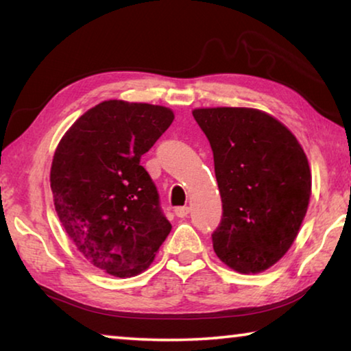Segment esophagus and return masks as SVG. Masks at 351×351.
Segmentation results:
<instances>
[{
  "mask_svg": "<svg viewBox=\"0 0 351 351\" xmlns=\"http://www.w3.org/2000/svg\"><path fill=\"white\" fill-rule=\"evenodd\" d=\"M189 210H190V209H189V207H186V206H184V207H176V209H175V215L180 217V218H186Z\"/></svg>",
  "mask_w": 351,
  "mask_h": 351,
  "instance_id": "34e87169",
  "label": "esophagus"
}]
</instances>
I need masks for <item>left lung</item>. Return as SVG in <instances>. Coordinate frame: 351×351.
Listing matches in <instances>:
<instances>
[{"label": "left lung", "mask_w": 351, "mask_h": 351, "mask_svg": "<svg viewBox=\"0 0 351 351\" xmlns=\"http://www.w3.org/2000/svg\"><path fill=\"white\" fill-rule=\"evenodd\" d=\"M210 142L223 219L212 234L217 257L258 274L293 246L311 197V170L295 136L268 112L245 106L195 108Z\"/></svg>", "instance_id": "obj_1"}]
</instances>
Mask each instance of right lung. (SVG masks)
<instances>
[{"label": "right lung", "instance_id": "1", "mask_svg": "<svg viewBox=\"0 0 351 351\" xmlns=\"http://www.w3.org/2000/svg\"><path fill=\"white\" fill-rule=\"evenodd\" d=\"M173 119L162 105L104 100L56 148L51 190L58 219L77 251L106 274L144 272L170 234L141 156Z\"/></svg>", "mask_w": 351, "mask_h": 351}]
</instances>
